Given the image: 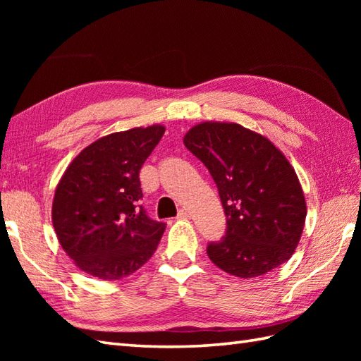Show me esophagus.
I'll list each match as a JSON object with an SVG mask.
<instances>
[{
    "label": "esophagus",
    "mask_w": 361,
    "mask_h": 361,
    "mask_svg": "<svg viewBox=\"0 0 361 361\" xmlns=\"http://www.w3.org/2000/svg\"><path fill=\"white\" fill-rule=\"evenodd\" d=\"M188 217H189V211L185 209V208H181L178 211V219H188Z\"/></svg>",
    "instance_id": "obj_1"
}]
</instances>
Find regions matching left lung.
Returning a JSON list of instances; mask_svg holds the SVG:
<instances>
[{"label": "left lung", "mask_w": 361, "mask_h": 361, "mask_svg": "<svg viewBox=\"0 0 361 361\" xmlns=\"http://www.w3.org/2000/svg\"><path fill=\"white\" fill-rule=\"evenodd\" d=\"M183 142L208 167L225 209L226 233L206 250L212 262L243 279L287 262L301 239L307 206L286 155L235 122H202Z\"/></svg>", "instance_id": "1"}]
</instances>
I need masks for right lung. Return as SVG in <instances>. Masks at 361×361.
<instances>
[{
  "label": "right lung",
  "mask_w": 361,
  "mask_h": 361,
  "mask_svg": "<svg viewBox=\"0 0 361 361\" xmlns=\"http://www.w3.org/2000/svg\"><path fill=\"white\" fill-rule=\"evenodd\" d=\"M164 130L155 124L99 137L66 167L54 194L52 225L82 271L118 281L155 252L166 224L137 204L140 171Z\"/></svg>",
  "instance_id": "1"
}]
</instances>
